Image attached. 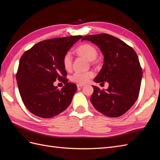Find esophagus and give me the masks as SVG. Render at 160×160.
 Wrapping results in <instances>:
<instances>
[{
  "label": "esophagus",
  "instance_id": "1",
  "mask_svg": "<svg viewBox=\"0 0 160 160\" xmlns=\"http://www.w3.org/2000/svg\"><path fill=\"white\" fill-rule=\"evenodd\" d=\"M77 88H82V87H83L84 86V85L83 84H77Z\"/></svg>",
  "mask_w": 160,
  "mask_h": 160
}]
</instances>
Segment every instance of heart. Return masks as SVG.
<instances>
[{
    "mask_svg": "<svg viewBox=\"0 0 160 160\" xmlns=\"http://www.w3.org/2000/svg\"><path fill=\"white\" fill-rule=\"evenodd\" d=\"M77 52L79 54L86 57L90 61H94L98 56V51L93 46L89 44H84L79 46L77 49ZM62 62L65 70H71L72 62V58L71 52L68 51L65 53L62 57ZM93 75L94 73L92 71H76L71 75V79L75 83H88Z\"/></svg>",
    "mask_w": 160,
    "mask_h": 160,
    "instance_id": "b5f03b06",
    "label": "heart"
}]
</instances>
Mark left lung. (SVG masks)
Instances as JSON below:
<instances>
[{
    "mask_svg": "<svg viewBox=\"0 0 160 160\" xmlns=\"http://www.w3.org/2000/svg\"><path fill=\"white\" fill-rule=\"evenodd\" d=\"M98 46L103 55V65L94 79L95 83H109L105 91L93 85L91 101L103 115L118 118L132 107L138 99L142 78L138 57L132 47L108 34L88 35L81 41Z\"/></svg>",
    "mask_w": 160,
    "mask_h": 160,
    "instance_id": "8db88e82",
    "label": "left lung"
}]
</instances>
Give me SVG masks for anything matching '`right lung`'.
<instances>
[{"instance_id":"obj_1","label":"right lung","mask_w":160,"mask_h":160,"mask_svg":"<svg viewBox=\"0 0 160 160\" xmlns=\"http://www.w3.org/2000/svg\"><path fill=\"white\" fill-rule=\"evenodd\" d=\"M83 37L71 36L42 41L24 52L19 61L17 81L21 99L27 109L42 118H51L69 107L77 91L68 83L62 57ZM66 84L59 90L54 82Z\"/></svg>"}]
</instances>
